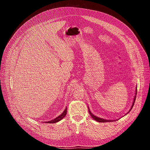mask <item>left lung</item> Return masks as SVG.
I'll return each mask as SVG.
<instances>
[{
  "label": "left lung",
  "instance_id": "8db88e82",
  "mask_svg": "<svg viewBox=\"0 0 150 150\" xmlns=\"http://www.w3.org/2000/svg\"><path fill=\"white\" fill-rule=\"evenodd\" d=\"M137 88H136V95H137ZM135 100H136V95L134 96V100H133V105H132V108H131V109L129 110V112H130V110H131L132 109V108H133V105H134V103ZM88 112H89V113H90V115H91V117H92V118H93V119H94L95 121H96V122H101V123H105V122H112V120H105V119H103V118H98V117H96V116L93 115L92 113H91V112H90V111L89 110V108H88Z\"/></svg>",
  "mask_w": 150,
  "mask_h": 150
}]
</instances>
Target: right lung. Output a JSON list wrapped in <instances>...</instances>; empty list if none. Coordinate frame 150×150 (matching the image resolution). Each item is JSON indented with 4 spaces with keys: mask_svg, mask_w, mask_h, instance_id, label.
<instances>
[{
    "mask_svg": "<svg viewBox=\"0 0 150 150\" xmlns=\"http://www.w3.org/2000/svg\"><path fill=\"white\" fill-rule=\"evenodd\" d=\"M67 114V108L65 109V110L64 111V112H63L60 115H59V117H57L56 118L54 119L53 120H50V121H49V122H46L45 123H57L58 122H59L60 120H62L63 118H64L65 115Z\"/></svg>",
    "mask_w": 150,
    "mask_h": 150,
    "instance_id": "add662e5",
    "label": "right lung"
}]
</instances>
